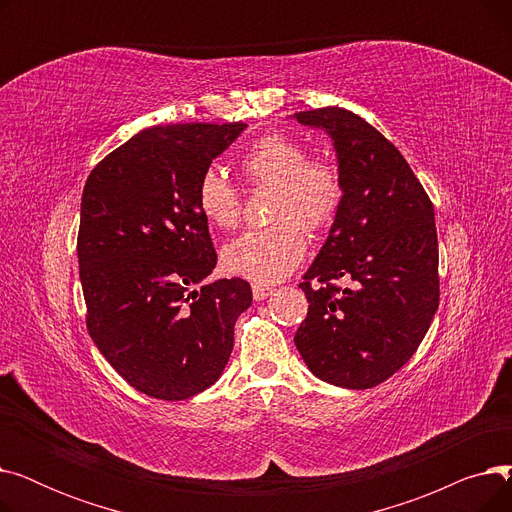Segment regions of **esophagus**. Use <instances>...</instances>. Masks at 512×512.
<instances>
[{
	"label": "esophagus",
	"mask_w": 512,
	"mask_h": 512,
	"mask_svg": "<svg viewBox=\"0 0 512 512\" xmlns=\"http://www.w3.org/2000/svg\"><path fill=\"white\" fill-rule=\"evenodd\" d=\"M272 292H274V288H272V286H265V284H255V286H253V299H255V301H263V299L270 297Z\"/></svg>",
	"instance_id": "34e87169"
}]
</instances>
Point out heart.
I'll return each instance as SVG.
<instances>
[{
    "instance_id": "1",
    "label": "heart",
    "mask_w": 512,
    "mask_h": 512,
    "mask_svg": "<svg viewBox=\"0 0 512 512\" xmlns=\"http://www.w3.org/2000/svg\"><path fill=\"white\" fill-rule=\"evenodd\" d=\"M251 182L276 188L270 228L242 232L222 249V265L232 276L274 284L292 274L307 255L309 230L328 228L342 201L338 172L324 161H309L307 149L284 134H265L240 157ZM197 209L213 228H232L240 218L234 184L215 168L201 174L195 191Z\"/></svg>"
}]
</instances>
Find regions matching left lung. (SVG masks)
<instances>
[{
  "mask_svg": "<svg viewBox=\"0 0 512 512\" xmlns=\"http://www.w3.org/2000/svg\"><path fill=\"white\" fill-rule=\"evenodd\" d=\"M292 118L328 134L342 184L334 224L303 276L309 311L294 344L315 378L373 388L413 357L436 315L434 205L407 159L357 114L321 107Z\"/></svg>",
  "mask_w": 512,
  "mask_h": 512,
  "instance_id": "1",
  "label": "left lung"
}]
</instances>
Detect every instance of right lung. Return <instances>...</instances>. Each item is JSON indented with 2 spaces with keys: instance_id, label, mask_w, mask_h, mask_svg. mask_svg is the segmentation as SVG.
Listing matches in <instances>:
<instances>
[{
  "instance_id": "right-lung-1",
  "label": "right lung",
  "mask_w": 512,
  "mask_h": 512,
  "mask_svg": "<svg viewBox=\"0 0 512 512\" xmlns=\"http://www.w3.org/2000/svg\"><path fill=\"white\" fill-rule=\"evenodd\" d=\"M245 128L153 126L87 178L78 230L87 328L147 396L184 400L218 382L236 319L251 307L249 282L205 280L218 257L195 201L201 174Z\"/></svg>"
}]
</instances>
